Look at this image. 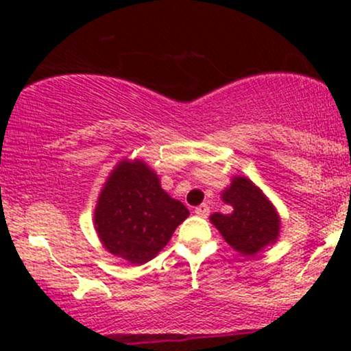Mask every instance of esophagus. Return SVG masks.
Returning <instances> with one entry per match:
<instances>
[{"instance_id":"1","label":"esophagus","mask_w":351,"mask_h":351,"mask_svg":"<svg viewBox=\"0 0 351 351\" xmlns=\"http://www.w3.org/2000/svg\"><path fill=\"white\" fill-rule=\"evenodd\" d=\"M195 215L199 217H208L209 216V206L208 204H199L198 208H195Z\"/></svg>"}]
</instances>
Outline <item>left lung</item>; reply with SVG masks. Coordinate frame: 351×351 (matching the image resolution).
Instances as JSON below:
<instances>
[{"mask_svg": "<svg viewBox=\"0 0 351 351\" xmlns=\"http://www.w3.org/2000/svg\"><path fill=\"white\" fill-rule=\"evenodd\" d=\"M223 199L231 204L232 213H215L211 223L231 247L244 256H256L267 244L276 243L280 226L279 216L252 181L237 176L223 193Z\"/></svg>", "mask_w": 351, "mask_h": 351, "instance_id": "left-lung-1", "label": "left lung"}]
</instances>
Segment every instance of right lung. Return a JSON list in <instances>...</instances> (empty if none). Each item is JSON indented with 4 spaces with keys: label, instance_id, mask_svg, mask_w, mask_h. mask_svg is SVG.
Instances as JSON below:
<instances>
[{
    "label": "right lung",
    "instance_id": "add662e5",
    "mask_svg": "<svg viewBox=\"0 0 351 351\" xmlns=\"http://www.w3.org/2000/svg\"><path fill=\"white\" fill-rule=\"evenodd\" d=\"M189 211L160 186L143 162H122L100 193L95 229L108 252L132 264L153 259Z\"/></svg>",
    "mask_w": 351,
    "mask_h": 351
}]
</instances>
